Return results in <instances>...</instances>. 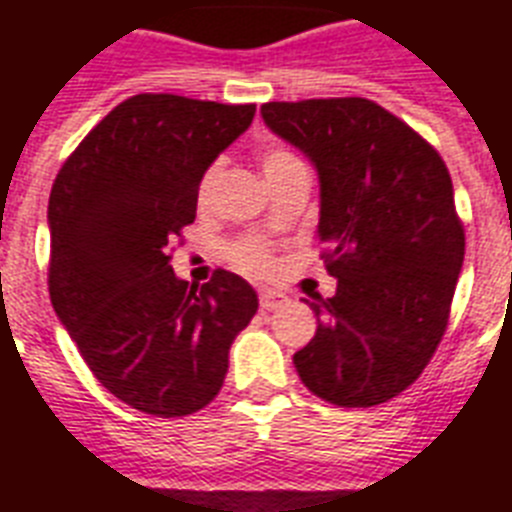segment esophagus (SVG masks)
Segmentation results:
<instances>
[{"label": "esophagus", "mask_w": 512, "mask_h": 512, "mask_svg": "<svg viewBox=\"0 0 512 512\" xmlns=\"http://www.w3.org/2000/svg\"><path fill=\"white\" fill-rule=\"evenodd\" d=\"M287 303L282 292H273V290H263L260 292V308L263 311H276V308H282Z\"/></svg>", "instance_id": "obj_1"}]
</instances>
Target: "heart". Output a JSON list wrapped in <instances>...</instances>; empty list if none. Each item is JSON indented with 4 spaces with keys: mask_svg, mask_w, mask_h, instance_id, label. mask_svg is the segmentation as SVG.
Wrapping results in <instances>:
<instances>
[{
    "mask_svg": "<svg viewBox=\"0 0 512 512\" xmlns=\"http://www.w3.org/2000/svg\"><path fill=\"white\" fill-rule=\"evenodd\" d=\"M306 163L300 161V155H295L292 150H284V147H271V150L263 152V171H265V179H273L279 177V174H287L292 169H303ZM217 171L220 166L212 163V166H206L201 179H198V204L204 206L209 201V195H212V187H214V179H217ZM230 263L241 268V271L247 273H268L273 271V252L268 247V241L263 239H255V236H249V239H241L236 241L228 252Z\"/></svg>",
    "mask_w": 512,
    "mask_h": 512,
    "instance_id": "1",
    "label": "heart"
}]
</instances>
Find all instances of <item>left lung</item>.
<instances>
[{
	"mask_svg": "<svg viewBox=\"0 0 512 512\" xmlns=\"http://www.w3.org/2000/svg\"><path fill=\"white\" fill-rule=\"evenodd\" d=\"M265 126L319 171V244L333 298L292 357L338 408H370L421 376L446 333L464 260L454 185L432 144L362 96L268 101Z\"/></svg>",
	"mask_w": 512,
	"mask_h": 512,
	"instance_id": "1",
	"label": "left lung"
}]
</instances>
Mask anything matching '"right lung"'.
<instances>
[{"instance_id":"obj_1","label":"right lung","mask_w":512,"mask_h":512,"mask_svg":"<svg viewBox=\"0 0 512 512\" xmlns=\"http://www.w3.org/2000/svg\"><path fill=\"white\" fill-rule=\"evenodd\" d=\"M255 104L174 93L120 101L66 158L50 190L48 290L85 365L117 400L177 419L212 403L228 351L257 311L230 271L198 284L169 265L195 220L198 179Z\"/></svg>"}]
</instances>
